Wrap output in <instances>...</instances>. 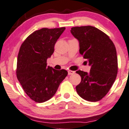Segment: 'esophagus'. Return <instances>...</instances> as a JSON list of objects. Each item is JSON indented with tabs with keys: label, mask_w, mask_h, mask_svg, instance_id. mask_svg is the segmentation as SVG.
<instances>
[{
	"label": "esophagus",
	"mask_w": 129,
	"mask_h": 129,
	"mask_svg": "<svg viewBox=\"0 0 129 129\" xmlns=\"http://www.w3.org/2000/svg\"><path fill=\"white\" fill-rule=\"evenodd\" d=\"M75 74V71H68V75H73V74Z\"/></svg>",
	"instance_id": "obj_1"
}]
</instances>
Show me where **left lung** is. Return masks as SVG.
<instances>
[{"label":"left lung","instance_id":"left-lung-1","mask_svg":"<svg viewBox=\"0 0 129 129\" xmlns=\"http://www.w3.org/2000/svg\"><path fill=\"white\" fill-rule=\"evenodd\" d=\"M71 33L79 42L80 54L91 66L89 73L76 71L81 78L76 86L77 93L88 101L100 100L109 91L117 75L115 46L107 35L91 26L73 27Z\"/></svg>","mask_w":129,"mask_h":129}]
</instances>
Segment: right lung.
I'll return each mask as SVG.
<instances>
[{
  "instance_id": "add662e5",
  "label": "right lung",
  "mask_w": 129,
  "mask_h": 129,
  "mask_svg": "<svg viewBox=\"0 0 129 129\" xmlns=\"http://www.w3.org/2000/svg\"><path fill=\"white\" fill-rule=\"evenodd\" d=\"M64 30V27L40 29L29 35L20 48L17 77L27 95L37 103L51 99L68 75L67 71L55 70L46 63Z\"/></svg>"
}]
</instances>
